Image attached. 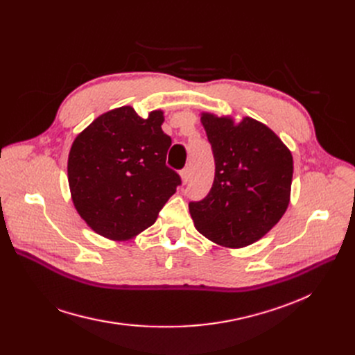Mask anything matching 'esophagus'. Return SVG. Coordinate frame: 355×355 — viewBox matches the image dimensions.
<instances>
[{"label": "esophagus", "mask_w": 355, "mask_h": 355, "mask_svg": "<svg viewBox=\"0 0 355 355\" xmlns=\"http://www.w3.org/2000/svg\"><path fill=\"white\" fill-rule=\"evenodd\" d=\"M190 178H191V170H190V166L184 168V170L181 171V180H182V182L187 184V182L190 181Z\"/></svg>", "instance_id": "1"}]
</instances>
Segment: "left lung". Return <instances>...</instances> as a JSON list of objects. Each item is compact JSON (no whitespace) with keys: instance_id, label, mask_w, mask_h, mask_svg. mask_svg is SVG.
Segmentation results:
<instances>
[{"instance_id":"1","label":"left lung","mask_w":355,"mask_h":355,"mask_svg":"<svg viewBox=\"0 0 355 355\" xmlns=\"http://www.w3.org/2000/svg\"><path fill=\"white\" fill-rule=\"evenodd\" d=\"M216 174L210 193L189 209L196 229L225 248H245L263 237L285 214L293 159L270 128L249 116L201 114Z\"/></svg>"}]
</instances>
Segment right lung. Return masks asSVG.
<instances>
[{
    "label": "right lung",
    "instance_id": "add662e5",
    "mask_svg": "<svg viewBox=\"0 0 355 355\" xmlns=\"http://www.w3.org/2000/svg\"><path fill=\"white\" fill-rule=\"evenodd\" d=\"M164 112L141 118L134 107L109 110L73 141L67 177L79 216L110 240L132 239L153 226L181 184L165 165L171 138Z\"/></svg>",
    "mask_w": 355,
    "mask_h": 355
}]
</instances>
